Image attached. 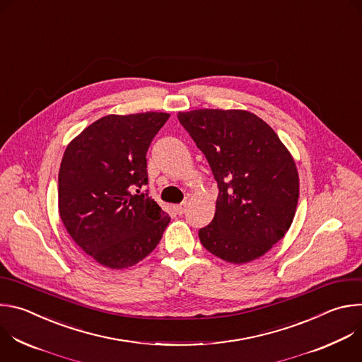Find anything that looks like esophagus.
<instances>
[{
	"mask_svg": "<svg viewBox=\"0 0 362 362\" xmlns=\"http://www.w3.org/2000/svg\"><path fill=\"white\" fill-rule=\"evenodd\" d=\"M175 211L177 212V215H183V214H185V211H186V203L176 204V206H175Z\"/></svg>",
	"mask_w": 362,
	"mask_h": 362,
	"instance_id": "1",
	"label": "esophagus"
}]
</instances>
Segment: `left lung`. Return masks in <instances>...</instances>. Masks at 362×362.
Returning a JSON list of instances; mask_svg holds the SVG:
<instances>
[{
  "instance_id": "left-lung-1",
  "label": "left lung",
  "mask_w": 362,
  "mask_h": 362,
  "mask_svg": "<svg viewBox=\"0 0 362 362\" xmlns=\"http://www.w3.org/2000/svg\"><path fill=\"white\" fill-rule=\"evenodd\" d=\"M177 119L204 154L219 194L202 245L230 264L250 262L288 232L298 204L295 162L278 134L243 110L202 109Z\"/></svg>"
}]
</instances>
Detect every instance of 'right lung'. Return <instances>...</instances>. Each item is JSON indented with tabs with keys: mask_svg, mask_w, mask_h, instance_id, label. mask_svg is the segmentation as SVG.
<instances>
[{
	"mask_svg": "<svg viewBox=\"0 0 362 362\" xmlns=\"http://www.w3.org/2000/svg\"><path fill=\"white\" fill-rule=\"evenodd\" d=\"M169 117L154 112L101 117L64 151L60 218L73 240L103 267L123 269L144 259L170 222L144 190L146 153Z\"/></svg>",
	"mask_w": 362,
	"mask_h": 362,
	"instance_id": "1",
	"label": "right lung"
}]
</instances>
